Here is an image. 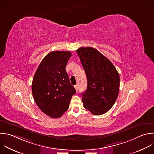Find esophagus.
Masks as SVG:
<instances>
[{
    "mask_svg": "<svg viewBox=\"0 0 154 154\" xmlns=\"http://www.w3.org/2000/svg\"><path fill=\"white\" fill-rule=\"evenodd\" d=\"M74 88H75L76 91L78 92V90H79V86H78V85H75V86H74Z\"/></svg>",
    "mask_w": 154,
    "mask_h": 154,
    "instance_id": "esophagus-1",
    "label": "esophagus"
}]
</instances>
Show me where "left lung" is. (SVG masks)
Masks as SVG:
<instances>
[{
  "instance_id": "1",
  "label": "left lung",
  "mask_w": 154,
  "mask_h": 154,
  "mask_svg": "<svg viewBox=\"0 0 154 154\" xmlns=\"http://www.w3.org/2000/svg\"><path fill=\"white\" fill-rule=\"evenodd\" d=\"M77 53L87 77V89L82 94L83 106L94 115L103 114L118 97L119 74L111 62L94 48L81 47Z\"/></svg>"
}]
</instances>
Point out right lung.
Listing matches in <instances>:
<instances>
[{
    "instance_id": "add662e5",
    "label": "right lung",
    "mask_w": 154,
    "mask_h": 154,
    "mask_svg": "<svg viewBox=\"0 0 154 154\" xmlns=\"http://www.w3.org/2000/svg\"><path fill=\"white\" fill-rule=\"evenodd\" d=\"M69 51L48 54L40 63L32 80V93L40 110L51 118H59L68 110L76 93L66 71Z\"/></svg>"
}]
</instances>
